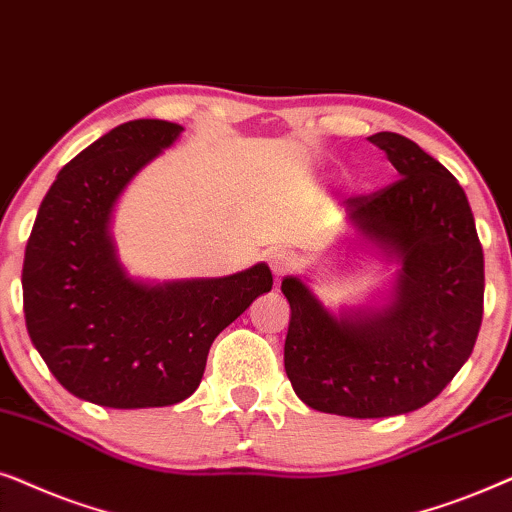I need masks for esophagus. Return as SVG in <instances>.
I'll use <instances>...</instances> for the list:
<instances>
[{
    "mask_svg": "<svg viewBox=\"0 0 512 512\" xmlns=\"http://www.w3.org/2000/svg\"><path fill=\"white\" fill-rule=\"evenodd\" d=\"M267 262L276 276H285L292 269V264H295V257L288 250H271Z\"/></svg>",
    "mask_w": 512,
    "mask_h": 512,
    "instance_id": "1",
    "label": "esophagus"
}]
</instances>
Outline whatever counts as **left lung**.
<instances>
[{
    "label": "left lung",
    "instance_id": "1",
    "mask_svg": "<svg viewBox=\"0 0 512 512\" xmlns=\"http://www.w3.org/2000/svg\"><path fill=\"white\" fill-rule=\"evenodd\" d=\"M398 180L344 201L346 220L400 262L393 302L332 316L295 276L285 372L306 405L353 419L395 417L438 398L461 370L482 325L485 257L456 177L398 133L367 138Z\"/></svg>",
    "mask_w": 512,
    "mask_h": 512
}]
</instances>
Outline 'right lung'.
Here are the masks:
<instances>
[{"label":"right lung","mask_w":512,"mask_h":512,"mask_svg":"<svg viewBox=\"0 0 512 512\" xmlns=\"http://www.w3.org/2000/svg\"><path fill=\"white\" fill-rule=\"evenodd\" d=\"M180 133L159 119L112 128L60 170L27 238V332L53 377L88 403L135 410L189 398L215 337L274 285L267 264L156 285L119 264L114 203Z\"/></svg>","instance_id":"obj_1"}]
</instances>
